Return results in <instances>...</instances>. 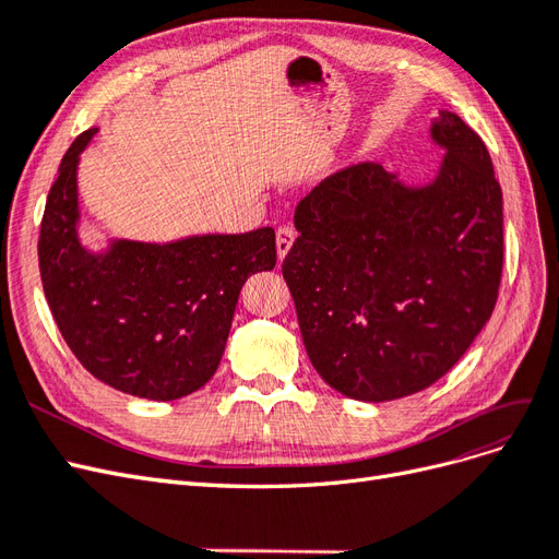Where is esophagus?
Instances as JSON below:
<instances>
[{
	"instance_id": "34e87169",
	"label": "esophagus",
	"mask_w": 559,
	"mask_h": 559,
	"mask_svg": "<svg viewBox=\"0 0 559 559\" xmlns=\"http://www.w3.org/2000/svg\"><path fill=\"white\" fill-rule=\"evenodd\" d=\"M294 240H296L294 228H289V226H280V228H277L275 242H277V257H280V261L286 257V253H289Z\"/></svg>"
}]
</instances>
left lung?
Segmentation results:
<instances>
[{"mask_svg": "<svg viewBox=\"0 0 559 559\" xmlns=\"http://www.w3.org/2000/svg\"><path fill=\"white\" fill-rule=\"evenodd\" d=\"M436 179L405 186L378 163L302 198L282 273L317 373L357 401L421 392L492 317L503 267V198L487 146L441 111Z\"/></svg>", "mask_w": 559, "mask_h": 559, "instance_id": "1", "label": "left lung"}]
</instances>
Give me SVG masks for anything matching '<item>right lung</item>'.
I'll list each match as a JSON object with an SVG mask.
<instances>
[{"label":"right lung","mask_w":559,"mask_h":559,"mask_svg":"<svg viewBox=\"0 0 559 559\" xmlns=\"http://www.w3.org/2000/svg\"><path fill=\"white\" fill-rule=\"evenodd\" d=\"M95 132L67 148L46 200L39 273L50 314L97 380L140 399L189 396L216 373L247 277L275 267V230L86 251L76 238V165Z\"/></svg>","instance_id":"add662e5"}]
</instances>
